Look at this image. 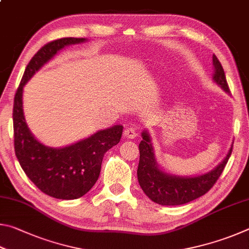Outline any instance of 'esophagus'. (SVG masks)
<instances>
[{"label": "esophagus", "instance_id": "1", "mask_svg": "<svg viewBox=\"0 0 249 249\" xmlns=\"http://www.w3.org/2000/svg\"><path fill=\"white\" fill-rule=\"evenodd\" d=\"M137 136V130L134 127H128L124 130V137L129 138V140H133Z\"/></svg>", "mask_w": 249, "mask_h": 249}]
</instances>
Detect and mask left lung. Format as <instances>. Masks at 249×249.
I'll return each mask as SVG.
<instances>
[{
    "label": "left lung",
    "mask_w": 249,
    "mask_h": 249,
    "mask_svg": "<svg viewBox=\"0 0 249 249\" xmlns=\"http://www.w3.org/2000/svg\"><path fill=\"white\" fill-rule=\"evenodd\" d=\"M213 66L214 82L230 93L224 70L215 54H213ZM142 137V141L140 142V163L137 169L138 182L151 201L161 205L185 204L205 195L220 178L233 150L231 145L223 161L204 175L180 177L161 170L156 161L149 133L144 130Z\"/></svg>",
    "instance_id": "8db88e82"
}]
</instances>
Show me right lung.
I'll return each instance as SVG.
<instances>
[{"instance_id":"1","label":"right lung","mask_w":249,"mask_h":249,"mask_svg":"<svg viewBox=\"0 0 249 249\" xmlns=\"http://www.w3.org/2000/svg\"><path fill=\"white\" fill-rule=\"evenodd\" d=\"M84 41L86 38L66 37L43 46L28 62L14 98V149L19 165L41 192L61 200L78 199L91 190L99 179L104 154L119 144L123 126L99 130L62 148L45 146L34 137L25 121L23 88L59 50Z\"/></svg>"}]
</instances>
